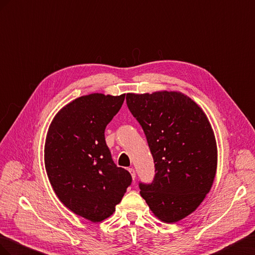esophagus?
I'll list each match as a JSON object with an SVG mask.
<instances>
[{"label":"esophagus","mask_w":255,"mask_h":255,"mask_svg":"<svg viewBox=\"0 0 255 255\" xmlns=\"http://www.w3.org/2000/svg\"><path fill=\"white\" fill-rule=\"evenodd\" d=\"M128 171H129V173L131 174V177H132V179H134L135 178V172H134V169H132V168H129L128 169Z\"/></svg>","instance_id":"esophagus-1"}]
</instances>
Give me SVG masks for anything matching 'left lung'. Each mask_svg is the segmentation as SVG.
Masks as SVG:
<instances>
[{
    "mask_svg": "<svg viewBox=\"0 0 255 255\" xmlns=\"http://www.w3.org/2000/svg\"><path fill=\"white\" fill-rule=\"evenodd\" d=\"M126 100L146 135L156 168L154 181L140 184L141 196L159 220H183L204 201L216 176L217 142L207 115L176 91L128 93Z\"/></svg>",
    "mask_w": 255,
    "mask_h": 255,
    "instance_id": "obj_1",
    "label": "left lung"
}]
</instances>
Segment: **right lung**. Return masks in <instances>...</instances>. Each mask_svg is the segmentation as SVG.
Instances as JSON below:
<instances>
[{
	"instance_id": "add662e5",
	"label": "right lung",
	"mask_w": 255,
	"mask_h": 255,
	"mask_svg": "<svg viewBox=\"0 0 255 255\" xmlns=\"http://www.w3.org/2000/svg\"><path fill=\"white\" fill-rule=\"evenodd\" d=\"M120 96L93 93L64 106L51 122L45 166L59 200L72 213L101 222L113 215L131 175L113 162L105 129L120 111Z\"/></svg>"
}]
</instances>
